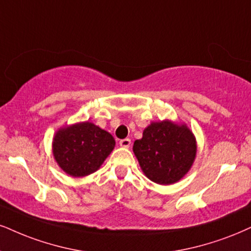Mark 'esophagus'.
<instances>
[{"label": "esophagus", "mask_w": 251, "mask_h": 251, "mask_svg": "<svg viewBox=\"0 0 251 251\" xmlns=\"http://www.w3.org/2000/svg\"><path fill=\"white\" fill-rule=\"evenodd\" d=\"M131 144V141L129 138H125V140H121L120 141V147L122 148H129Z\"/></svg>", "instance_id": "obj_1"}]
</instances>
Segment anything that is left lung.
I'll list each match as a JSON object with an SVG mask.
<instances>
[{"mask_svg": "<svg viewBox=\"0 0 251 251\" xmlns=\"http://www.w3.org/2000/svg\"><path fill=\"white\" fill-rule=\"evenodd\" d=\"M142 171L159 185L175 184L196 159L197 141L186 125L165 120L152 122L132 147Z\"/></svg>", "mask_w": 251, "mask_h": 251, "instance_id": "left-lung-1", "label": "left lung"}]
</instances>
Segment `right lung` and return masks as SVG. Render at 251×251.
Segmentation results:
<instances>
[{
    "label": "right lung",
    "mask_w": 251,
    "mask_h": 251,
    "mask_svg": "<svg viewBox=\"0 0 251 251\" xmlns=\"http://www.w3.org/2000/svg\"><path fill=\"white\" fill-rule=\"evenodd\" d=\"M115 147L109 132L91 122L64 126L52 143L55 162L72 177H85L100 169Z\"/></svg>",
    "instance_id": "1"
}]
</instances>
